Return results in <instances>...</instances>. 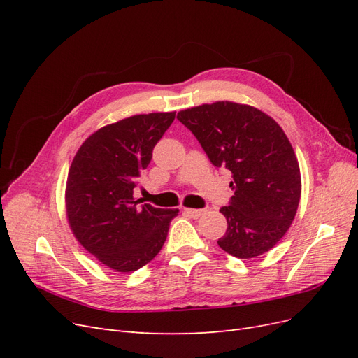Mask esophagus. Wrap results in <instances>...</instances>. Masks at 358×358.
Returning a JSON list of instances; mask_svg holds the SVG:
<instances>
[{
    "mask_svg": "<svg viewBox=\"0 0 358 358\" xmlns=\"http://www.w3.org/2000/svg\"><path fill=\"white\" fill-rule=\"evenodd\" d=\"M203 212H204V210H201V209H191V208H183V213H187L188 216H191V218H194V220L200 218V216L203 215Z\"/></svg>",
    "mask_w": 358,
    "mask_h": 358,
    "instance_id": "1",
    "label": "esophagus"
}]
</instances>
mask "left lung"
Instances as JSON below:
<instances>
[{"instance_id": "8db88e82", "label": "left lung", "mask_w": 358, "mask_h": 358, "mask_svg": "<svg viewBox=\"0 0 358 358\" xmlns=\"http://www.w3.org/2000/svg\"><path fill=\"white\" fill-rule=\"evenodd\" d=\"M178 119L197 137L215 167L231 171L234 196L221 208L225 252L254 258L270 251L294 220L301 178L284 129L252 106L216 101L180 110Z\"/></svg>"}]
</instances>
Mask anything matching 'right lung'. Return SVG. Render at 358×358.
I'll return each mask as SVG.
<instances>
[{
	"label": "right lung",
	"instance_id": "1",
	"mask_svg": "<svg viewBox=\"0 0 358 358\" xmlns=\"http://www.w3.org/2000/svg\"><path fill=\"white\" fill-rule=\"evenodd\" d=\"M176 112L136 115L91 134L74 155L66 187L70 229L99 262L131 273L161 251L179 209L140 206L138 176Z\"/></svg>",
	"mask_w": 358,
	"mask_h": 358
}]
</instances>
